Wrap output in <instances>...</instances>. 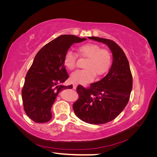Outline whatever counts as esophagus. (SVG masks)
Instances as JSON below:
<instances>
[{
  "mask_svg": "<svg viewBox=\"0 0 157 157\" xmlns=\"http://www.w3.org/2000/svg\"><path fill=\"white\" fill-rule=\"evenodd\" d=\"M77 84L74 83V84H73V89H76V88H77Z\"/></svg>",
  "mask_w": 157,
  "mask_h": 157,
  "instance_id": "esophagus-1",
  "label": "esophagus"
}]
</instances>
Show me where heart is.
Wrapping results in <instances>:
<instances>
[{
	"instance_id": "b5f03b06",
	"label": "heart",
	"mask_w": 157,
	"mask_h": 157,
	"mask_svg": "<svg viewBox=\"0 0 157 157\" xmlns=\"http://www.w3.org/2000/svg\"><path fill=\"white\" fill-rule=\"evenodd\" d=\"M78 54L87 61L84 64L86 69L78 70L71 75L70 80L75 84H86L92 82L96 77L105 74L111 64V55L107 49L101 48L96 44L87 43L80 46L78 48ZM77 55L73 51L66 52L63 63L67 69L72 71L77 65Z\"/></svg>"
}]
</instances>
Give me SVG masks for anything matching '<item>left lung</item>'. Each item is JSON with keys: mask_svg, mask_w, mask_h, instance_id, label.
<instances>
[{"mask_svg": "<svg viewBox=\"0 0 157 157\" xmlns=\"http://www.w3.org/2000/svg\"><path fill=\"white\" fill-rule=\"evenodd\" d=\"M88 39L108 46L113 54V63L99 81L90 84L87 88L78 85L79 97L73 108L76 116L85 122L105 124L115 119L126 106L132 89V75L124 52L115 42L96 36Z\"/></svg>", "mask_w": 157, "mask_h": 157, "instance_id": "obj_1", "label": "left lung"}]
</instances>
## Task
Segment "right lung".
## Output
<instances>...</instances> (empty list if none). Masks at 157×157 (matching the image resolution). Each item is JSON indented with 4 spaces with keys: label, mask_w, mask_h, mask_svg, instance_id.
<instances>
[{
    "label": "right lung",
    "mask_w": 157,
    "mask_h": 157,
    "mask_svg": "<svg viewBox=\"0 0 157 157\" xmlns=\"http://www.w3.org/2000/svg\"><path fill=\"white\" fill-rule=\"evenodd\" d=\"M86 40L71 35H60L38 52L25 76L21 91L23 109L35 122L50 121L51 108L59 92L73 88L72 85H60L69 78L64 56L73 44Z\"/></svg>",
    "instance_id": "add662e5"
}]
</instances>
